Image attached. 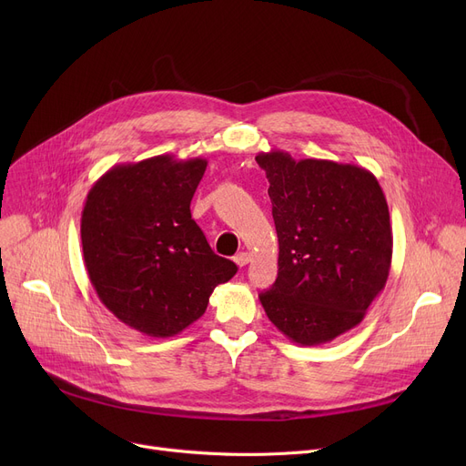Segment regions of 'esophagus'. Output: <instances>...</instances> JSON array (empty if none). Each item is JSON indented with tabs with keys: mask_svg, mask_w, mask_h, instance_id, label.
Listing matches in <instances>:
<instances>
[{
	"mask_svg": "<svg viewBox=\"0 0 466 466\" xmlns=\"http://www.w3.org/2000/svg\"><path fill=\"white\" fill-rule=\"evenodd\" d=\"M234 262H236L239 268L248 266V264L251 262V255H249V253H238V255L234 257Z\"/></svg>",
	"mask_w": 466,
	"mask_h": 466,
	"instance_id": "34e87169",
	"label": "esophagus"
}]
</instances>
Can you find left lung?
<instances>
[{
	"mask_svg": "<svg viewBox=\"0 0 466 466\" xmlns=\"http://www.w3.org/2000/svg\"><path fill=\"white\" fill-rule=\"evenodd\" d=\"M272 200L278 279L258 299L300 346L357 327L383 290L393 257L389 208L378 179L355 164L258 153Z\"/></svg>",
	"mask_w": 466,
	"mask_h": 466,
	"instance_id": "obj_1",
	"label": "left lung"
}]
</instances>
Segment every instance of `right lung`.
Here are the masks:
<instances>
[{
  "label": "right lung",
  "mask_w": 466,
  "mask_h": 466,
  "mask_svg": "<svg viewBox=\"0 0 466 466\" xmlns=\"http://www.w3.org/2000/svg\"><path fill=\"white\" fill-rule=\"evenodd\" d=\"M206 166L169 155L118 164L86 196L81 241L90 283L118 321L147 336H176L200 319L213 289L238 272L190 215Z\"/></svg>",
  "instance_id": "right-lung-1"
}]
</instances>
